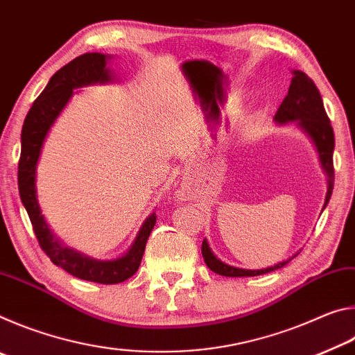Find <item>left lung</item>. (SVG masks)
<instances>
[{
	"instance_id": "left-lung-1",
	"label": "left lung",
	"mask_w": 355,
	"mask_h": 355,
	"mask_svg": "<svg viewBox=\"0 0 355 355\" xmlns=\"http://www.w3.org/2000/svg\"><path fill=\"white\" fill-rule=\"evenodd\" d=\"M275 122L277 123H288V122H297V125L302 128L305 133L310 136V139L313 141L315 147L320 155V161L324 172L327 175V194L326 202H324V208L330 200L334 189V147H335V137L334 130L330 125V120L324 110V103L321 98V94L315 86V83L300 70L293 71V80L288 89V95L282 101L280 107L275 112ZM202 255L205 260L207 266L211 269L213 272L219 275H225V277H254V275H261L266 272L275 271V269L284 268L286 263H290L293 258L286 261H282L275 266L266 268V269H257V271H250V269H239L228 266V264L222 263L213 255L211 249L207 243V239H203L202 243Z\"/></svg>"
}]
</instances>
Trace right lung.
I'll return each mask as SVG.
<instances>
[{"mask_svg": "<svg viewBox=\"0 0 355 355\" xmlns=\"http://www.w3.org/2000/svg\"><path fill=\"white\" fill-rule=\"evenodd\" d=\"M106 55L101 53H86L75 58L51 76L46 87L35 98L21 128L19 192L40 249L56 266H61L64 271L81 280L112 285L130 279L139 269L147 239L156 224V214L152 213L144 222L135 244L127 254L112 261H97L61 245L48 228L44 216L40 214L35 197V167L48 130L73 95V89L92 83L111 81V70L106 67Z\"/></svg>", "mask_w": 355, "mask_h": 355, "instance_id": "1", "label": "right lung"}]
</instances>
